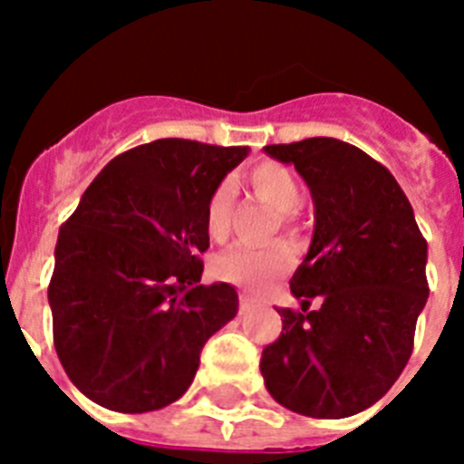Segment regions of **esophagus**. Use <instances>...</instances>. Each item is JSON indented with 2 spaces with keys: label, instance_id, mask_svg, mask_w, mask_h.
<instances>
[{
  "label": "esophagus",
  "instance_id": "obj_1",
  "mask_svg": "<svg viewBox=\"0 0 464 464\" xmlns=\"http://www.w3.org/2000/svg\"><path fill=\"white\" fill-rule=\"evenodd\" d=\"M258 302L254 300V297H249V295H245V293H240V314H246V311L249 309H254V306H256Z\"/></svg>",
  "mask_w": 464,
  "mask_h": 464
}]
</instances>
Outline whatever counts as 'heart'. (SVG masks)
I'll return each instance as SVG.
<instances>
[{
	"mask_svg": "<svg viewBox=\"0 0 464 464\" xmlns=\"http://www.w3.org/2000/svg\"><path fill=\"white\" fill-rule=\"evenodd\" d=\"M246 185L254 197L275 210V224L288 240H297L302 224L297 219L295 208L302 201V189L295 173L279 162H261L246 173ZM231 208L233 192L228 183H219L212 189L206 201V231L215 242H224L231 233ZM293 252L285 242H270L266 246L237 245L228 252L219 254L212 263V270L227 284L245 288V291L261 293L267 285L291 270Z\"/></svg>",
	"mask_w": 464,
	"mask_h": 464,
	"instance_id": "obj_1",
	"label": "heart"
}]
</instances>
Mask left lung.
Listing matches in <instances>:
<instances>
[{"instance_id": "8db88e82", "label": "left lung", "mask_w": 464, "mask_h": 464, "mask_svg": "<svg viewBox=\"0 0 464 464\" xmlns=\"http://www.w3.org/2000/svg\"><path fill=\"white\" fill-rule=\"evenodd\" d=\"M295 164L315 203L309 254L291 279L302 309H276L281 334L261 373L279 405L314 419H343L392 389L414 348L428 300V245L387 167L332 137L270 144ZM321 300L309 310L310 300Z\"/></svg>"}]
</instances>
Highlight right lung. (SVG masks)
<instances>
[{
	"mask_svg": "<svg viewBox=\"0 0 464 464\" xmlns=\"http://www.w3.org/2000/svg\"><path fill=\"white\" fill-rule=\"evenodd\" d=\"M249 146L155 140L116 155L59 228L47 285L71 382L107 410L179 401L206 341L237 314L228 284H201L206 201Z\"/></svg>",
	"mask_w": 464,
	"mask_h": 464,
	"instance_id": "1",
	"label": "right lung"
}]
</instances>
